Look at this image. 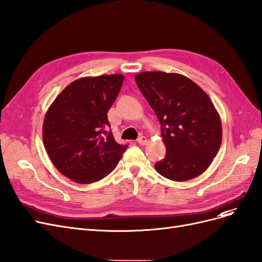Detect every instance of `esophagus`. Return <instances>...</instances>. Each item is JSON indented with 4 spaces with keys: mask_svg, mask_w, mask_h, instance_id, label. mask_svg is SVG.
<instances>
[{
    "mask_svg": "<svg viewBox=\"0 0 262 262\" xmlns=\"http://www.w3.org/2000/svg\"><path fill=\"white\" fill-rule=\"evenodd\" d=\"M147 142H148L147 138H146V137H143V136H141V137L138 139V143H139L140 145H145V144H147Z\"/></svg>",
    "mask_w": 262,
    "mask_h": 262,
    "instance_id": "esophagus-1",
    "label": "esophagus"
}]
</instances>
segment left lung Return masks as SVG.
I'll return each mask as SVG.
<instances>
[{
	"label": "left lung",
	"instance_id": "8db88e82",
	"mask_svg": "<svg viewBox=\"0 0 262 262\" xmlns=\"http://www.w3.org/2000/svg\"><path fill=\"white\" fill-rule=\"evenodd\" d=\"M136 82L162 125L166 156L157 172L173 181L200 176L222 143L221 118L208 95L177 73L142 72Z\"/></svg>",
	"mask_w": 262,
	"mask_h": 262
}]
</instances>
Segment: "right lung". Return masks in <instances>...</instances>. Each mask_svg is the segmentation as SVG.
Listing matches in <instances>:
<instances>
[{
	"label": "right lung",
	"mask_w": 262,
	"mask_h": 262,
	"mask_svg": "<svg viewBox=\"0 0 262 262\" xmlns=\"http://www.w3.org/2000/svg\"><path fill=\"white\" fill-rule=\"evenodd\" d=\"M122 74L82 77L69 84L49 107L42 140L52 164L78 184L112 172L128 145L118 144L107 113L122 86Z\"/></svg>",
	"instance_id": "right-lung-1"
}]
</instances>
